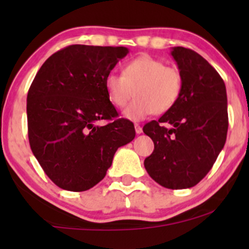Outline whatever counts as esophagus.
Listing matches in <instances>:
<instances>
[{"label":"esophagus","instance_id":"obj_1","mask_svg":"<svg viewBox=\"0 0 249 249\" xmlns=\"http://www.w3.org/2000/svg\"><path fill=\"white\" fill-rule=\"evenodd\" d=\"M134 128H136L137 134H141L142 132V127L139 124H134Z\"/></svg>","mask_w":249,"mask_h":249}]
</instances>
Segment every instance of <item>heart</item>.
<instances>
[{"instance_id":"b5f03b06","label":"heart","mask_w":249,"mask_h":249,"mask_svg":"<svg viewBox=\"0 0 249 249\" xmlns=\"http://www.w3.org/2000/svg\"><path fill=\"white\" fill-rule=\"evenodd\" d=\"M105 90L111 104L124 107L130 121H142L152 113H164L171 110L182 93L184 79L174 67L151 55H141L128 61L123 73L111 71L105 77Z\"/></svg>"}]
</instances>
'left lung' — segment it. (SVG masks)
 <instances>
[{"label": "left lung", "mask_w": 249, "mask_h": 249, "mask_svg": "<svg viewBox=\"0 0 249 249\" xmlns=\"http://www.w3.org/2000/svg\"><path fill=\"white\" fill-rule=\"evenodd\" d=\"M171 55L184 79L182 93L171 110L142 127L154 144L144 166L159 185L181 190L204 179L224 148L227 93L218 71L198 53L174 47Z\"/></svg>", "instance_id": "8db88e82"}]
</instances>
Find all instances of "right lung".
I'll return each instance as SVG.
<instances>
[{"label":"right lung","mask_w":249,"mask_h":249,"mask_svg":"<svg viewBox=\"0 0 249 249\" xmlns=\"http://www.w3.org/2000/svg\"><path fill=\"white\" fill-rule=\"evenodd\" d=\"M124 47L73 44L47 59L27 97L28 137L43 171L72 192L104 178L118 147L132 142L133 123L118 118L105 77L127 55ZM107 120L104 127L99 120Z\"/></svg>","instance_id":"1"}]
</instances>
